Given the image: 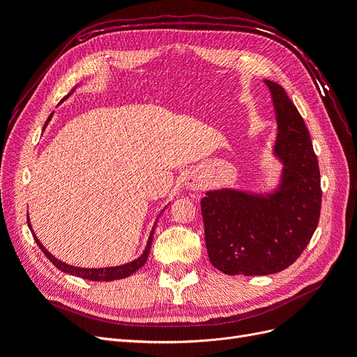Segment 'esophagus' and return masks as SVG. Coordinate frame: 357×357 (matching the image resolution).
Returning a JSON list of instances; mask_svg holds the SVG:
<instances>
[{"label":"esophagus","mask_w":357,"mask_h":357,"mask_svg":"<svg viewBox=\"0 0 357 357\" xmlns=\"http://www.w3.org/2000/svg\"><path fill=\"white\" fill-rule=\"evenodd\" d=\"M185 186H186V189H189V190H198V189L201 188V181H199L198 177L190 174L189 177H186Z\"/></svg>","instance_id":"34e87169"}]
</instances>
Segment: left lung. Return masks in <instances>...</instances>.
Wrapping results in <instances>:
<instances>
[{"label": "left lung", "mask_w": 357, "mask_h": 357, "mask_svg": "<svg viewBox=\"0 0 357 357\" xmlns=\"http://www.w3.org/2000/svg\"><path fill=\"white\" fill-rule=\"evenodd\" d=\"M264 83L277 121V186L268 192L214 189L201 199L208 259L228 275L283 271L305 250L320 218L319 162L304 119L282 86Z\"/></svg>", "instance_id": "left-lung-1"}]
</instances>
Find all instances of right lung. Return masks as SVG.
I'll return each instance as SVG.
<instances>
[{"mask_svg": "<svg viewBox=\"0 0 357 357\" xmlns=\"http://www.w3.org/2000/svg\"><path fill=\"white\" fill-rule=\"evenodd\" d=\"M77 86H79V84H75L74 88H73V91H71L67 96H63V98L61 100V102L66 101V100L68 98V96L75 91V88H77ZM52 114H53V113H52ZM52 114L49 116L47 122L45 123V128H46V125L49 123V121L52 119ZM167 207H168V205H165V208H167ZM165 208H164V210H165ZM164 210H162V211H164ZM162 211L159 213V215L162 214ZM159 215H158L156 220H155V225H153L152 231H150L149 240H147L146 248H144V252L142 253V256H138L137 259H134V261L128 262V264L119 265V266H107V268H80V266H73V265H68V264H66V262L59 261V259H56L50 252H47V248H46L45 245H43V244L40 243V240L36 236L34 231H32V226H31V223H29V215H28V226H29V229H31V232H32V236H34L36 243H37L38 247L41 248V252L47 256L49 261H50L53 265H55V266L59 269V271L67 273V274H70V275L80 277V278H84V280H91V282H113V280H121V278H126V277H129V275H132L135 271H138V269L146 264L147 257H149V253H150V248H152L153 234H155V228H156V223H158Z\"/></svg>", "mask_w": 357, "mask_h": 357, "instance_id": "right-lung-1", "label": "right lung"}]
</instances>
